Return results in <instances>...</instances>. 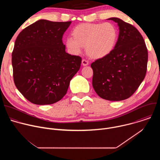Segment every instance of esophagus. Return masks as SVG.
<instances>
[{
    "label": "esophagus",
    "instance_id": "obj_1",
    "mask_svg": "<svg viewBox=\"0 0 160 160\" xmlns=\"http://www.w3.org/2000/svg\"><path fill=\"white\" fill-rule=\"evenodd\" d=\"M82 63L83 66H87V65L88 64V61L85 59H83L82 61Z\"/></svg>",
    "mask_w": 160,
    "mask_h": 160
}]
</instances>
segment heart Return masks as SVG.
I'll list each match as a JSON object with an SVG mask.
<instances>
[{
	"label": "heart",
	"instance_id": "obj_1",
	"mask_svg": "<svg viewBox=\"0 0 160 160\" xmlns=\"http://www.w3.org/2000/svg\"><path fill=\"white\" fill-rule=\"evenodd\" d=\"M72 36L66 40V47L72 52L79 54L82 48H85L90 58L100 59L115 48L118 32L111 22L82 23L73 29Z\"/></svg>",
	"mask_w": 160,
	"mask_h": 160
}]
</instances>
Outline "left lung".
I'll use <instances>...</instances> for the list:
<instances>
[{"label": "left lung", "instance_id": "1", "mask_svg": "<svg viewBox=\"0 0 160 160\" xmlns=\"http://www.w3.org/2000/svg\"><path fill=\"white\" fill-rule=\"evenodd\" d=\"M119 35L108 56L91 64L92 86L97 94L108 101H119L132 96L145 78L148 59L144 38L135 27L118 18Z\"/></svg>", "mask_w": 160, "mask_h": 160}]
</instances>
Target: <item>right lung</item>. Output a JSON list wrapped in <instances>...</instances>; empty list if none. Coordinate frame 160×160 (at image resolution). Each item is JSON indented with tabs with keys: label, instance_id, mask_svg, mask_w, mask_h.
<instances>
[{
	"label": "right lung",
	"instance_id": "1",
	"mask_svg": "<svg viewBox=\"0 0 160 160\" xmlns=\"http://www.w3.org/2000/svg\"><path fill=\"white\" fill-rule=\"evenodd\" d=\"M72 21L40 19L22 30L12 52L14 82L35 104H54L66 94L82 58L65 51L62 36Z\"/></svg>",
	"mask_w": 160,
	"mask_h": 160
}]
</instances>
